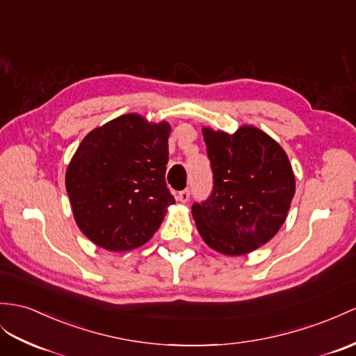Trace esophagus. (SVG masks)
Returning <instances> with one entry per match:
<instances>
[{"instance_id": "esophagus-1", "label": "esophagus", "mask_w": 356, "mask_h": 356, "mask_svg": "<svg viewBox=\"0 0 356 356\" xmlns=\"http://www.w3.org/2000/svg\"><path fill=\"white\" fill-rule=\"evenodd\" d=\"M177 199L179 202H188V199H190V190L188 188H184V190H181V192L177 195Z\"/></svg>"}]
</instances>
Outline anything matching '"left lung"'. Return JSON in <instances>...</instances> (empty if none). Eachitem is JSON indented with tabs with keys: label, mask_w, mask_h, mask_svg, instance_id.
<instances>
[{
	"label": "left lung",
	"mask_w": 356,
	"mask_h": 356,
	"mask_svg": "<svg viewBox=\"0 0 356 356\" xmlns=\"http://www.w3.org/2000/svg\"><path fill=\"white\" fill-rule=\"evenodd\" d=\"M213 190L192 213L205 243L225 255H243L267 243L287 218L294 175L287 154L255 127L234 134L202 129Z\"/></svg>",
	"instance_id": "left-lung-1"
}]
</instances>
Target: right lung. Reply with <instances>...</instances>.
<instances>
[{"label":"right lung","mask_w":356,"mask_h":356,"mask_svg":"<svg viewBox=\"0 0 356 356\" xmlns=\"http://www.w3.org/2000/svg\"><path fill=\"white\" fill-rule=\"evenodd\" d=\"M166 122L124 115L84 137L66 170V192L86 237L113 252L145 245L175 202L166 184Z\"/></svg>","instance_id":"add662e5"}]
</instances>
